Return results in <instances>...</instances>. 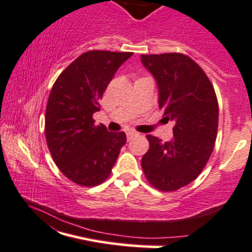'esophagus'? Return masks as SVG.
I'll return each mask as SVG.
<instances>
[{"mask_svg":"<svg viewBox=\"0 0 252 252\" xmlns=\"http://www.w3.org/2000/svg\"><path fill=\"white\" fill-rule=\"evenodd\" d=\"M126 134H127V141H131V139H133L134 137L138 136V133H137V132H133V131H128Z\"/></svg>","mask_w":252,"mask_h":252,"instance_id":"esophagus-1","label":"esophagus"}]
</instances>
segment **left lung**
Here are the masks:
<instances>
[{
  "mask_svg": "<svg viewBox=\"0 0 252 252\" xmlns=\"http://www.w3.org/2000/svg\"><path fill=\"white\" fill-rule=\"evenodd\" d=\"M141 62L158 86V103L165 119L175 123L173 138L147 136L149 150L142 158L147 180L164 191L193 182L206 165L217 137L219 104L203 69L181 53L142 54Z\"/></svg>",
  "mask_w": 252,
  "mask_h": 252,
  "instance_id": "1",
  "label": "left lung"
}]
</instances>
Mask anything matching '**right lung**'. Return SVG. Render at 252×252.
Returning <instances> with one entry per match:
<instances>
[{
	"instance_id": "add662e5",
	"label": "right lung",
	"mask_w": 252,
	"mask_h": 252,
	"mask_svg": "<svg viewBox=\"0 0 252 252\" xmlns=\"http://www.w3.org/2000/svg\"><path fill=\"white\" fill-rule=\"evenodd\" d=\"M132 52L90 51L59 75L49 93L45 133L54 162L79 186H98L109 177L125 132L94 125L93 114L118 69Z\"/></svg>"
}]
</instances>
